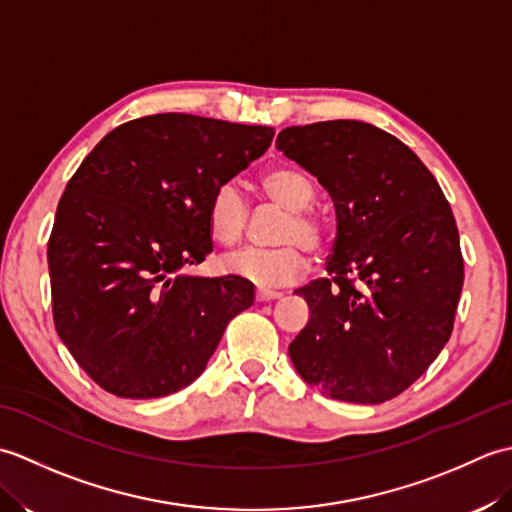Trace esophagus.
<instances>
[{"label":"esophagus","instance_id":"obj_1","mask_svg":"<svg viewBox=\"0 0 512 512\" xmlns=\"http://www.w3.org/2000/svg\"><path fill=\"white\" fill-rule=\"evenodd\" d=\"M279 297H281V292H275V290H257V292H255V299H257L259 303L275 301V299H279Z\"/></svg>","mask_w":512,"mask_h":512}]
</instances>
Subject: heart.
<instances>
[{
  "label": "heart",
  "mask_w": 512,
  "mask_h": 512,
  "mask_svg": "<svg viewBox=\"0 0 512 512\" xmlns=\"http://www.w3.org/2000/svg\"><path fill=\"white\" fill-rule=\"evenodd\" d=\"M259 187L270 200L288 209V217L279 228L277 239L284 242L275 248H239L220 259L222 273L244 279L257 288H281L297 281L306 273L308 257L303 243L317 250L323 242V226L310 213L314 200V187L306 173L292 167L268 169ZM209 231L220 244H235L242 239L248 204L233 182L220 184L209 202ZM302 243L299 245L298 242Z\"/></svg>",
  "instance_id": "obj_1"
}]
</instances>
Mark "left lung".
<instances>
[{"label": "left lung", "instance_id": "left-lung-1", "mask_svg": "<svg viewBox=\"0 0 512 512\" xmlns=\"http://www.w3.org/2000/svg\"><path fill=\"white\" fill-rule=\"evenodd\" d=\"M277 149L319 180L336 215L330 279L297 290L310 319L292 365L328 398L391 400L453 330L464 262L451 206L405 143L363 121L286 127Z\"/></svg>", "mask_w": 512, "mask_h": 512}]
</instances>
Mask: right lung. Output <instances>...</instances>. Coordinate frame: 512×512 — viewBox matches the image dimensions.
<instances>
[{
  "label": "right lung",
  "instance_id": "1",
  "mask_svg": "<svg viewBox=\"0 0 512 512\" xmlns=\"http://www.w3.org/2000/svg\"><path fill=\"white\" fill-rule=\"evenodd\" d=\"M275 129L154 114L112 129L61 195L48 242L54 328L96 385L121 398L198 378L255 288L198 277L213 250L209 202Z\"/></svg>",
  "mask_w": 512,
  "mask_h": 512
}]
</instances>
